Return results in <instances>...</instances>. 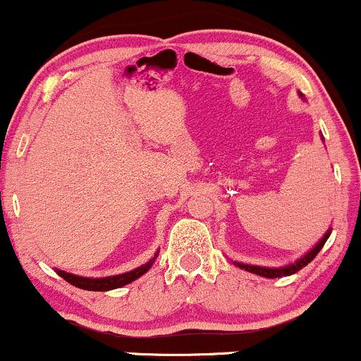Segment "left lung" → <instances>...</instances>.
I'll return each mask as SVG.
<instances>
[{"mask_svg": "<svg viewBox=\"0 0 361 361\" xmlns=\"http://www.w3.org/2000/svg\"><path fill=\"white\" fill-rule=\"evenodd\" d=\"M298 94H300L301 99H305L303 92L298 91ZM322 137V135H320ZM322 141H324V137H322ZM332 232V227L327 228V232H325L324 235L320 238V241L315 244V246L312 247V250H308L306 253L303 255L301 258H298L296 262L289 263V265H284V267H259V265H250V263H241V262H235V259H231L232 263H234L235 267H239L241 270H246V272H251V274H257V275H262V277H267V279H277V277H286V275H293L296 272H300L303 267L308 265L310 262H312L313 258L319 255V251L324 247V244L327 243L329 235H331Z\"/></svg>", "mask_w": 361, "mask_h": 361, "instance_id": "8db88e82", "label": "left lung"}]
</instances>
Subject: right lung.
Segmentation results:
<instances>
[{
	"label": "right lung",
	"instance_id": "add662e5",
	"mask_svg": "<svg viewBox=\"0 0 361 361\" xmlns=\"http://www.w3.org/2000/svg\"><path fill=\"white\" fill-rule=\"evenodd\" d=\"M158 253H160V251H157V253H154V257L151 258L149 262H146L145 265L137 267V269L130 270V272H126V274L108 275V277H82V275H75L71 272H65V270H58V269H56V274L60 275V277H63L68 284L75 286V288H79V289H86V290L118 289V288H123V286L130 284V282H134L135 279H139L141 275H145L146 272H148L151 267H153Z\"/></svg>",
	"mask_w": 361,
	"mask_h": 361
}]
</instances>
